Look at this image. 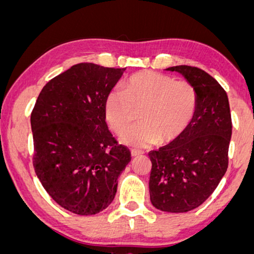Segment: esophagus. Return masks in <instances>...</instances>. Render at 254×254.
Instances as JSON below:
<instances>
[{
    "label": "esophagus",
    "instance_id": "34e87169",
    "mask_svg": "<svg viewBox=\"0 0 254 254\" xmlns=\"http://www.w3.org/2000/svg\"><path fill=\"white\" fill-rule=\"evenodd\" d=\"M130 152H131V156H133V157H137V156H140V155L143 154V151L136 150V149H131Z\"/></svg>",
    "mask_w": 254,
    "mask_h": 254
}]
</instances>
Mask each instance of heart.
Returning a JSON list of instances; mask_svg holds the SVG:
<instances>
[{"label":"heart","instance_id":"1","mask_svg":"<svg viewBox=\"0 0 254 254\" xmlns=\"http://www.w3.org/2000/svg\"><path fill=\"white\" fill-rule=\"evenodd\" d=\"M124 90L113 89L106 97L105 113L110 126L123 133L140 111L141 124L121 135L124 144L147 148L176 141L190 127L196 112L194 86L185 79L154 71H141L125 82Z\"/></svg>","mask_w":254,"mask_h":254}]
</instances>
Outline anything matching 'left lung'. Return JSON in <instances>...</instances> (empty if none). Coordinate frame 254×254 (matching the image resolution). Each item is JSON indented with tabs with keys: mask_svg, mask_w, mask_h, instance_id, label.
I'll return each mask as SVG.
<instances>
[{
	"mask_svg": "<svg viewBox=\"0 0 254 254\" xmlns=\"http://www.w3.org/2000/svg\"><path fill=\"white\" fill-rule=\"evenodd\" d=\"M166 70L179 72L194 86L197 106L182 136L149 152V192L157 209L186 213L201 206L227 172L231 113L227 92L202 69L176 65Z\"/></svg>",
	"mask_w": 254,
	"mask_h": 254,
	"instance_id": "8db88e82",
	"label": "left lung"
}]
</instances>
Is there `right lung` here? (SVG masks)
Listing matches in <instances>:
<instances>
[{"instance_id": "add662e5", "label": "right lung", "mask_w": 254, "mask_h": 254, "mask_svg": "<svg viewBox=\"0 0 254 254\" xmlns=\"http://www.w3.org/2000/svg\"><path fill=\"white\" fill-rule=\"evenodd\" d=\"M125 68L78 64L44 86L31 113L33 168L50 196L77 215L106 209L130 151L106 125V97Z\"/></svg>"}]
</instances>
